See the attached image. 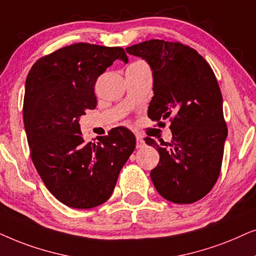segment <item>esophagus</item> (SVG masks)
Instances as JSON below:
<instances>
[{
  "mask_svg": "<svg viewBox=\"0 0 256 256\" xmlns=\"http://www.w3.org/2000/svg\"><path fill=\"white\" fill-rule=\"evenodd\" d=\"M136 138H137V142H136V148H144L145 142L142 140V138L140 137V136L137 134V137H136Z\"/></svg>",
  "mask_w": 256,
  "mask_h": 256,
  "instance_id": "esophagus-1",
  "label": "esophagus"
}]
</instances>
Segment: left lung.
Segmentation results:
<instances>
[{"label": "left lung", "mask_w": 256, "mask_h": 256, "mask_svg": "<svg viewBox=\"0 0 256 256\" xmlns=\"http://www.w3.org/2000/svg\"><path fill=\"white\" fill-rule=\"evenodd\" d=\"M126 51L145 60L153 71L148 118L160 128H165L164 119L171 122L170 142L145 138L160 156L151 171L153 185L168 202H196L219 178L227 137L216 74L202 54L180 42L150 40Z\"/></svg>", "instance_id": "1"}]
</instances>
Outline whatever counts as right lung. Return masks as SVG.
Here are the masks:
<instances>
[{"label": "right lung", "mask_w": 256, "mask_h": 256, "mask_svg": "<svg viewBox=\"0 0 256 256\" xmlns=\"http://www.w3.org/2000/svg\"><path fill=\"white\" fill-rule=\"evenodd\" d=\"M122 48L74 43L37 60L26 80L23 120L30 156L50 193L64 205L92 208L106 202L136 148L124 126L86 142L80 117L97 105L94 84Z\"/></svg>", "instance_id": "right-lung-1"}]
</instances>
